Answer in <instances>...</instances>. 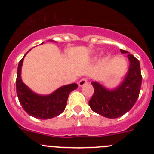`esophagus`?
<instances>
[{
  "instance_id": "esophagus-1",
  "label": "esophagus",
  "mask_w": 154,
  "mask_h": 154,
  "mask_svg": "<svg viewBox=\"0 0 154 154\" xmlns=\"http://www.w3.org/2000/svg\"><path fill=\"white\" fill-rule=\"evenodd\" d=\"M87 82H88V80H87L86 78L82 79L79 82V85L80 87L83 86V85H85V84H87Z\"/></svg>"
}]
</instances>
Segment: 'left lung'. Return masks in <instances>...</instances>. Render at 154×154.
<instances>
[{
	"label": "left lung",
	"instance_id": "8db88e82",
	"mask_svg": "<svg viewBox=\"0 0 154 154\" xmlns=\"http://www.w3.org/2000/svg\"><path fill=\"white\" fill-rule=\"evenodd\" d=\"M121 53L128 51L120 49ZM130 68L124 80L115 89L109 90L96 82H92L94 93L89 101L92 111L104 117L115 119L129 112L139 97L142 83L140 65L133 55H128Z\"/></svg>",
	"mask_w": 154,
	"mask_h": 154
}]
</instances>
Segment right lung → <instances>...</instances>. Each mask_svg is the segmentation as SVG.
Returning <instances> with one entry per match:
<instances>
[{
    "label": "right lung",
    "mask_w": 154,
    "mask_h": 154,
    "mask_svg": "<svg viewBox=\"0 0 154 154\" xmlns=\"http://www.w3.org/2000/svg\"><path fill=\"white\" fill-rule=\"evenodd\" d=\"M24 56L18 63L16 79V91L20 104L28 115L37 119H51L60 115L65 110L69 94L78 88V85L72 83L64 85L48 96L35 93L23 82L21 78Z\"/></svg>",
    "instance_id": "add662e5"
}]
</instances>
